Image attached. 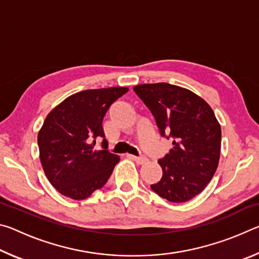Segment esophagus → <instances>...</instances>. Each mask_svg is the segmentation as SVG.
<instances>
[{
	"instance_id": "esophagus-1",
	"label": "esophagus",
	"mask_w": 259,
	"mask_h": 259,
	"mask_svg": "<svg viewBox=\"0 0 259 259\" xmlns=\"http://www.w3.org/2000/svg\"><path fill=\"white\" fill-rule=\"evenodd\" d=\"M128 157H130L131 160H134L135 162H137L138 164H143L145 163V162H147V157L144 156V155H140V156H135V155H131L129 154Z\"/></svg>"
}]
</instances>
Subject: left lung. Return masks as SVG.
<instances>
[{
	"instance_id": "left-lung-1",
	"label": "left lung",
	"mask_w": 259,
	"mask_h": 259,
	"mask_svg": "<svg viewBox=\"0 0 259 259\" xmlns=\"http://www.w3.org/2000/svg\"><path fill=\"white\" fill-rule=\"evenodd\" d=\"M172 148L160 159L162 177L151 188L170 202H186L202 192L216 172L222 130L211 107L192 91L169 83L134 88Z\"/></svg>"
}]
</instances>
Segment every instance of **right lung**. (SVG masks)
<instances>
[{
    "mask_svg": "<svg viewBox=\"0 0 259 259\" xmlns=\"http://www.w3.org/2000/svg\"><path fill=\"white\" fill-rule=\"evenodd\" d=\"M128 88L84 90L74 94L48 114L37 135L41 164L60 194L83 200L102 188L119 156L107 151L103 119L111 105ZM103 139L102 150H93Z\"/></svg>",
    "mask_w": 259,
    "mask_h": 259,
    "instance_id": "right-lung-1",
    "label": "right lung"
}]
</instances>
